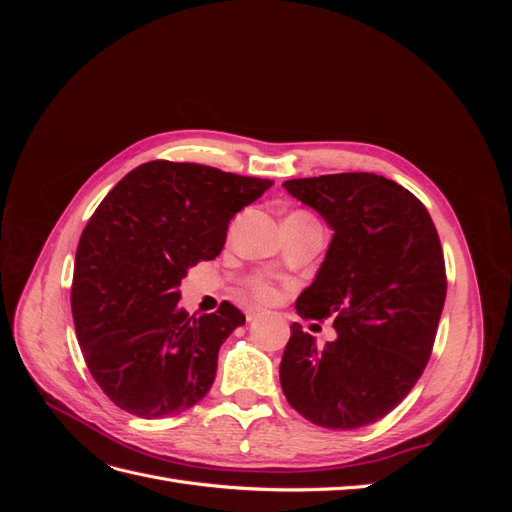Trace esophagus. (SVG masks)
Segmentation results:
<instances>
[{
    "instance_id": "1",
    "label": "esophagus",
    "mask_w": 512,
    "mask_h": 512,
    "mask_svg": "<svg viewBox=\"0 0 512 512\" xmlns=\"http://www.w3.org/2000/svg\"><path fill=\"white\" fill-rule=\"evenodd\" d=\"M260 316H262V312H260V309H256V307L247 309V312H245V318H247V322H254V320H258Z\"/></svg>"
}]
</instances>
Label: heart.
<instances>
[{
  "instance_id": "1",
  "label": "heart",
  "mask_w": 512,
  "mask_h": 512,
  "mask_svg": "<svg viewBox=\"0 0 512 512\" xmlns=\"http://www.w3.org/2000/svg\"><path fill=\"white\" fill-rule=\"evenodd\" d=\"M250 290L254 292V297H258L260 301H271L275 299V288L265 277H254L250 280Z\"/></svg>"
}]
</instances>
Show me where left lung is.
<instances>
[{"mask_svg":"<svg viewBox=\"0 0 512 512\" xmlns=\"http://www.w3.org/2000/svg\"><path fill=\"white\" fill-rule=\"evenodd\" d=\"M284 188L335 230L297 314L333 318L337 339L316 346L292 322L282 391L314 425H371L412 391L436 342L446 299L438 230L421 200L374 173L290 179Z\"/></svg>","mask_w":512,"mask_h":512,"instance_id":"8db88e82","label":"left lung"}]
</instances>
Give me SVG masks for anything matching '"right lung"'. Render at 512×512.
I'll return each mask as SVG.
<instances>
[{"label": "right lung", "mask_w": 512, "mask_h": 512, "mask_svg": "<svg viewBox=\"0 0 512 512\" xmlns=\"http://www.w3.org/2000/svg\"><path fill=\"white\" fill-rule=\"evenodd\" d=\"M271 185L153 160L104 196L76 247L70 303L85 363L117 408L162 418L209 393L220 346L245 316L228 301L188 314L179 286L190 267L222 252L228 222Z\"/></svg>", "instance_id": "1"}]
</instances>
